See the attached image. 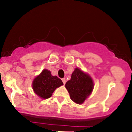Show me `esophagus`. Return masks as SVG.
<instances>
[{
    "mask_svg": "<svg viewBox=\"0 0 132 132\" xmlns=\"http://www.w3.org/2000/svg\"><path fill=\"white\" fill-rule=\"evenodd\" d=\"M62 82H63L64 84H66V79H65L64 78H62Z\"/></svg>",
    "mask_w": 132,
    "mask_h": 132,
    "instance_id": "1",
    "label": "esophagus"
}]
</instances>
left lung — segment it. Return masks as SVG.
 <instances>
[{"mask_svg": "<svg viewBox=\"0 0 132 132\" xmlns=\"http://www.w3.org/2000/svg\"><path fill=\"white\" fill-rule=\"evenodd\" d=\"M71 99L78 104L84 103L93 91V80L88 75L80 69L76 68L71 75V79L66 83Z\"/></svg>", "mask_w": 132, "mask_h": 132, "instance_id": "8db88e82", "label": "left lung"}]
</instances>
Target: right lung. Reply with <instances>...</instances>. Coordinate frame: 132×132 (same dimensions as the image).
<instances>
[{
  "label": "right lung",
  "instance_id": "obj_1",
  "mask_svg": "<svg viewBox=\"0 0 132 132\" xmlns=\"http://www.w3.org/2000/svg\"><path fill=\"white\" fill-rule=\"evenodd\" d=\"M63 85L62 80L57 76H52L50 71L44 70L33 81L32 88L37 95L47 99L51 97L55 89Z\"/></svg>",
  "mask_w": 132,
  "mask_h": 132
}]
</instances>
